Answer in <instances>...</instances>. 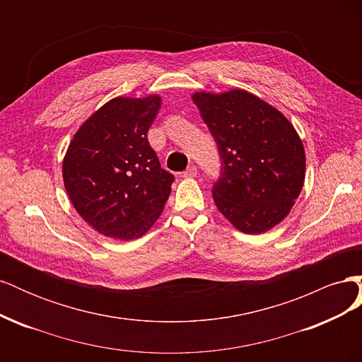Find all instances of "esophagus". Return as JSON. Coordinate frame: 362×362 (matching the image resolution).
<instances>
[{
    "instance_id": "esophagus-1",
    "label": "esophagus",
    "mask_w": 362,
    "mask_h": 362,
    "mask_svg": "<svg viewBox=\"0 0 362 362\" xmlns=\"http://www.w3.org/2000/svg\"><path fill=\"white\" fill-rule=\"evenodd\" d=\"M182 175H184V178H194L196 175H198V168L190 166V168L185 169V172Z\"/></svg>"
}]
</instances>
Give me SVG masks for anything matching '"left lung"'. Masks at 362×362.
<instances>
[{
    "label": "left lung",
    "mask_w": 362,
    "mask_h": 362,
    "mask_svg": "<svg viewBox=\"0 0 362 362\" xmlns=\"http://www.w3.org/2000/svg\"><path fill=\"white\" fill-rule=\"evenodd\" d=\"M193 103L222 160L211 190L216 206L245 234L286 218L305 181V149L290 120L254 93L194 92Z\"/></svg>",
    "instance_id": "8db88e82"
}]
</instances>
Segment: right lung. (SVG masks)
Wrapping results in <instances>:
<instances>
[{
    "instance_id": "obj_1",
    "label": "right lung",
    "mask_w": 362,
    "mask_h": 362,
    "mask_svg": "<svg viewBox=\"0 0 362 362\" xmlns=\"http://www.w3.org/2000/svg\"><path fill=\"white\" fill-rule=\"evenodd\" d=\"M161 98L117 96L86 120L63 158L69 199L95 231L134 240L149 231L170 194L173 175L161 169L148 129Z\"/></svg>"
}]
</instances>
